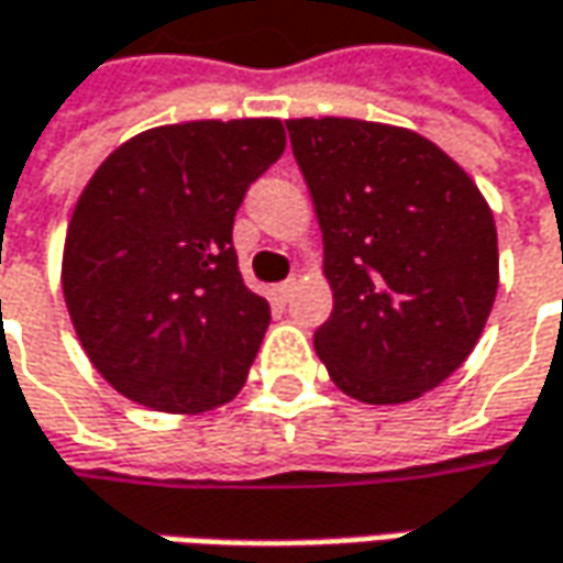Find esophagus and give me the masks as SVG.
I'll use <instances>...</instances> for the list:
<instances>
[{"mask_svg": "<svg viewBox=\"0 0 563 563\" xmlns=\"http://www.w3.org/2000/svg\"><path fill=\"white\" fill-rule=\"evenodd\" d=\"M296 289H299V277H289V280H283V283H277V286H274V296H277L280 301H289V299H292V292H296Z\"/></svg>", "mask_w": 563, "mask_h": 563, "instance_id": "esophagus-1", "label": "esophagus"}]
</instances>
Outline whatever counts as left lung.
<instances>
[{
	"label": "left lung",
	"instance_id": "left-lung-1",
	"mask_svg": "<svg viewBox=\"0 0 563 563\" xmlns=\"http://www.w3.org/2000/svg\"><path fill=\"white\" fill-rule=\"evenodd\" d=\"M333 314L314 333L330 379L364 405H405L474 352L498 289L489 202L408 126L289 118Z\"/></svg>",
	"mask_w": 563,
	"mask_h": 563
}]
</instances>
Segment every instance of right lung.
I'll return each mask as SVG.
<instances>
[{
  "label": "right lung",
  "instance_id": "right-lung-1",
  "mask_svg": "<svg viewBox=\"0 0 563 563\" xmlns=\"http://www.w3.org/2000/svg\"><path fill=\"white\" fill-rule=\"evenodd\" d=\"M283 146L280 118L152 126L84 186L65 305L92 367L130 401L202 415L243 389L271 305L243 283L233 218Z\"/></svg>",
  "mask_w": 563,
  "mask_h": 563
}]
</instances>
